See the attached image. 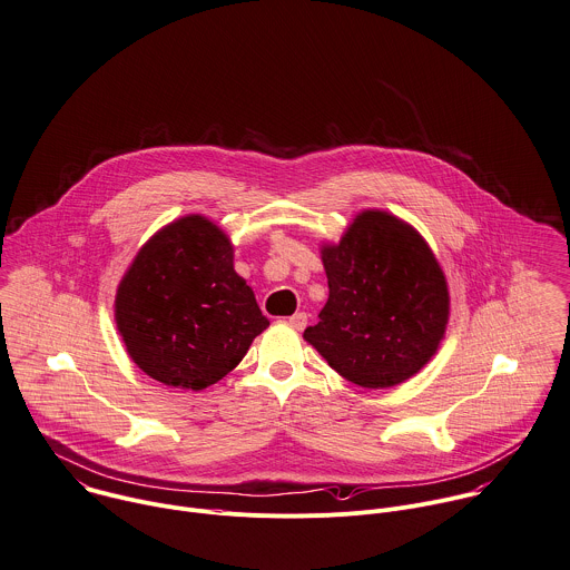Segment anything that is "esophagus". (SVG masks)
<instances>
[{
    "mask_svg": "<svg viewBox=\"0 0 570 570\" xmlns=\"http://www.w3.org/2000/svg\"><path fill=\"white\" fill-rule=\"evenodd\" d=\"M287 325L294 327V330H298V332L305 330V325H307V314H305V312H296L294 316L287 318Z\"/></svg>",
    "mask_w": 570,
    "mask_h": 570,
    "instance_id": "obj_1",
    "label": "esophagus"
}]
</instances>
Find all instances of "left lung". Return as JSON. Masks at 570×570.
<instances>
[{
	"label": "left lung",
	"instance_id": "8db88e82",
	"mask_svg": "<svg viewBox=\"0 0 570 570\" xmlns=\"http://www.w3.org/2000/svg\"><path fill=\"white\" fill-rule=\"evenodd\" d=\"M330 298L303 338L343 379L392 387L439 350L450 316L443 269L401 218L365 209L336 245L321 247Z\"/></svg>",
	"mask_w": 570,
	"mask_h": 570
}]
</instances>
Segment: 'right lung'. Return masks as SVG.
<instances>
[{
    "label": "right lung",
    "mask_w": 570,
    "mask_h": 570,
    "mask_svg": "<svg viewBox=\"0 0 570 570\" xmlns=\"http://www.w3.org/2000/svg\"><path fill=\"white\" fill-rule=\"evenodd\" d=\"M116 323L145 374L194 392L229 374L269 325L234 269L232 240L198 214L142 245L120 281Z\"/></svg>",
    "instance_id": "add662e5"
}]
</instances>
